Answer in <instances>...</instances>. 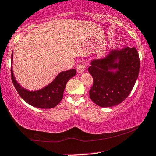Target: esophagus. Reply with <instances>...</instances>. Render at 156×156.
<instances>
[{
  "instance_id": "obj_1",
  "label": "esophagus",
  "mask_w": 156,
  "mask_h": 156,
  "mask_svg": "<svg viewBox=\"0 0 156 156\" xmlns=\"http://www.w3.org/2000/svg\"><path fill=\"white\" fill-rule=\"evenodd\" d=\"M76 68H77V71H78V73H80V74H81V73H83L84 71L86 70L85 64L83 62L79 63L78 65H77Z\"/></svg>"
}]
</instances>
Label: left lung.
<instances>
[{
  "mask_svg": "<svg viewBox=\"0 0 156 156\" xmlns=\"http://www.w3.org/2000/svg\"><path fill=\"white\" fill-rule=\"evenodd\" d=\"M140 66V57L135 47L126 46L121 50H112L106 57L93 60L88 68L93 78L90 98L102 108L121 103L136 83Z\"/></svg>",
  "mask_w": 156,
  "mask_h": 156,
  "instance_id": "left-lung-1",
  "label": "left lung"
}]
</instances>
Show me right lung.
<instances>
[{
    "mask_svg": "<svg viewBox=\"0 0 156 156\" xmlns=\"http://www.w3.org/2000/svg\"><path fill=\"white\" fill-rule=\"evenodd\" d=\"M12 59L13 53L12 54ZM76 70L75 69L61 72L51 83L44 89L30 91L22 88L16 82L13 73L12 67H11V76L13 84L20 96L30 105L43 109L53 108L61 102L66 83L71 78L76 76Z\"/></svg>",
    "mask_w": 156,
    "mask_h": 156,
    "instance_id": "obj_1",
    "label": "right lung"
}]
</instances>
